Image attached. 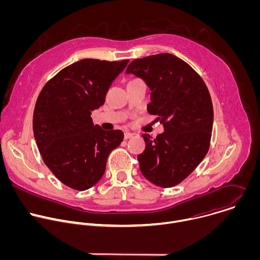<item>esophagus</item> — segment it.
<instances>
[{
  "label": "esophagus",
  "instance_id": "esophagus-1",
  "mask_svg": "<svg viewBox=\"0 0 260 260\" xmlns=\"http://www.w3.org/2000/svg\"><path fill=\"white\" fill-rule=\"evenodd\" d=\"M133 136H134V135H133L132 133H129V132H125V133H124V139H125V140L133 138Z\"/></svg>",
  "mask_w": 260,
  "mask_h": 260
}]
</instances>
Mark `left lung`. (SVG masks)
I'll return each mask as SVG.
<instances>
[{
  "label": "left lung",
  "instance_id": "1",
  "mask_svg": "<svg viewBox=\"0 0 260 260\" xmlns=\"http://www.w3.org/2000/svg\"><path fill=\"white\" fill-rule=\"evenodd\" d=\"M126 74L150 88L148 113L157 115L165 132L143 134L145 150L138 155L142 175L156 186L173 187L186 179L207 155L213 128V104L199 74L181 58L160 53L137 58Z\"/></svg>",
  "mask_w": 260,
  "mask_h": 260
}]
</instances>
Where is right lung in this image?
I'll use <instances>...</instances> for the list:
<instances>
[{
    "instance_id": "1",
    "label": "right lung",
    "mask_w": 260,
    "mask_h": 260,
    "mask_svg": "<svg viewBox=\"0 0 260 260\" xmlns=\"http://www.w3.org/2000/svg\"><path fill=\"white\" fill-rule=\"evenodd\" d=\"M128 59L85 58L51 78L37 99L32 131L44 164L68 187L83 191L103 177L110 152L123 141L119 129L93 124L91 112L105 103L109 87Z\"/></svg>"
}]
</instances>
